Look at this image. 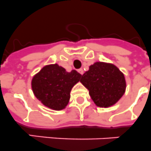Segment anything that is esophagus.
<instances>
[{"label":"esophagus","mask_w":151,"mask_h":151,"mask_svg":"<svg viewBox=\"0 0 151 151\" xmlns=\"http://www.w3.org/2000/svg\"><path fill=\"white\" fill-rule=\"evenodd\" d=\"M78 72H79V73H81V75H83V70L82 69V68H81V69L78 70Z\"/></svg>","instance_id":"obj_1"}]
</instances>
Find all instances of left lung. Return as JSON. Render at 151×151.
Returning <instances> with one entry per match:
<instances>
[{
	"label": "left lung",
	"instance_id": "1",
	"mask_svg": "<svg viewBox=\"0 0 151 151\" xmlns=\"http://www.w3.org/2000/svg\"><path fill=\"white\" fill-rule=\"evenodd\" d=\"M81 82L89 91L97 107H111L121 99L126 90L124 73L113 64L95 62L82 75Z\"/></svg>",
	"mask_w": 151,
	"mask_h": 151
}]
</instances>
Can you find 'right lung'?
<instances>
[{
	"label": "right lung",
	"mask_w": 151,
	"mask_h": 151,
	"mask_svg": "<svg viewBox=\"0 0 151 151\" xmlns=\"http://www.w3.org/2000/svg\"><path fill=\"white\" fill-rule=\"evenodd\" d=\"M81 76L75 70L68 72L58 64H49L33 77L31 87L35 97L45 107L61 111L67 107L71 89Z\"/></svg>",
	"instance_id": "obj_1"
}]
</instances>
